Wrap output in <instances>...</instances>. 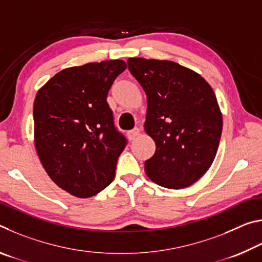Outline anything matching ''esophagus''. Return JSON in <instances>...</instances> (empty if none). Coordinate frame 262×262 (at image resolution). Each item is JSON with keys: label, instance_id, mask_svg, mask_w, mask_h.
Wrapping results in <instances>:
<instances>
[{"label": "esophagus", "instance_id": "esophagus-1", "mask_svg": "<svg viewBox=\"0 0 262 262\" xmlns=\"http://www.w3.org/2000/svg\"><path fill=\"white\" fill-rule=\"evenodd\" d=\"M139 134H140V129L139 128H134V129H132V130H129L127 133V135H128V139H129L130 141H133V140H135L137 136H139Z\"/></svg>", "mask_w": 262, "mask_h": 262}]
</instances>
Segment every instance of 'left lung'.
I'll return each instance as SVG.
<instances>
[{
  "instance_id": "8db88e82",
  "label": "left lung",
  "mask_w": 262,
  "mask_h": 262,
  "mask_svg": "<svg viewBox=\"0 0 262 262\" xmlns=\"http://www.w3.org/2000/svg\"><path fill=\"white\" fill-rule=\"evenodd\" d=\"M127 62L147 95L144 129L156 143L145 173L163 187H188L208 171L219 149L223 119L215 92L201 75L177 62Z\"/></svg>"
}]
</instances>
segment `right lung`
Returning a JSON list of instances; mask_svg holds the SVG:
<instances>
[{
	"label": "right lung",
	"instance_id": "add662e5",
	"mask_svg": "<svg viewBox=\"0 0 262 262\" xmlns=\"http://www.w3.org/2000/svg\"><path fill=\"white\" fill-rule=\"evenodd\" d=\"M122 60L61 70L38 91L34 144L47 174L66 192L90 198L112 183L127 140L114 126L106 101Z\"/></svg>",
	"mask_w": 262,
	"mask_h": 262
}]
</instances>
